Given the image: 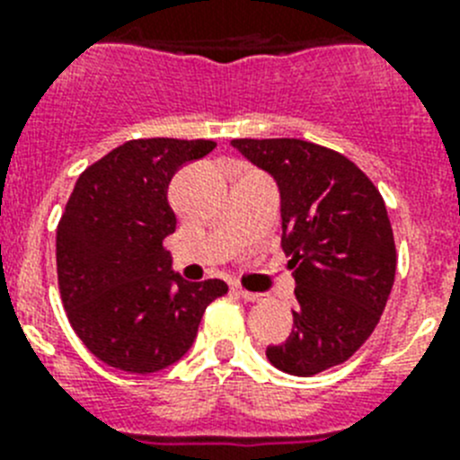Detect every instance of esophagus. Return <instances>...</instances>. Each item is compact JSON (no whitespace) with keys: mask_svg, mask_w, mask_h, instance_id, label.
Segmentation results:
<instances>
[{"mask_svg":"<svg viewBox=\"0 0 460 460\" xmlns=\"http://www.w3.org/2000/svg\"><path fill=\"white\" fill-rule=\"evenodd\" d=\"M234 292H237L239 296H242L243 302H262V296L260 292H251V290H243V288H234Z\"/></svg>","mask_w":460,"mask_h":460,"instance_id":"34e87169","label":"esophagus"}]
</instances>
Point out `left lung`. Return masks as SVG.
I'll list each match as a JSON object with an SVG mask.
<instances>
[{
	"instance_id": "left-lung-1",
	"label": "left lung",
	"mask_w": 460,
	"mask_h": 460,
	"mask_svg": "<svg viewBox=\"0 0 460 460\" xmlns=\"http://www.w3.org/2000/svg\"><path fill=\"white\" fill-rule=\"evenodd\" d=\"M280 190V246L295 276V327L267 359L311 377L350 359L373 334L396 274L380 190L350 158L296 137L233 140Z\"/></svg>"
}]
</instances>
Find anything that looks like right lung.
<instances>
[{"mask_svg":"<svg viewBox=\"0 0 460 460\" xmlns=\"http://www.w3.org/2000/svg\"><path fill=\"white\" fill-rule=\"evenodd\" d=\"M214 147L128 140L75 181L57 226V279L73 332L108 367L140 376L168 368L193 345L205 308L227 292L218 279H181L164 249L177 227L170 180Z\"/></svg>","mask_w":460,"mask_h":460,"instance_id":"obj_1","label":"right lung"}]
</instances>
